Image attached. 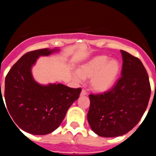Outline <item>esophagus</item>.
<instances>
[{
    "instance_id": "34e87169",
    "label": "esophagus",
    "mask_w": 156,
    "mask_h": 156,
    "mask_svg": "<svg viewBox=\"0 0 156 156\" xmlns=\"http://www.w3.org/2000/svg\"><path fill=\"white\" fill-rule=\"evenodd\" d=\"M87 95L86 91H85V89H82L81 92V95H82V96H83V95Z\"/></svg>"
}]
</instances>
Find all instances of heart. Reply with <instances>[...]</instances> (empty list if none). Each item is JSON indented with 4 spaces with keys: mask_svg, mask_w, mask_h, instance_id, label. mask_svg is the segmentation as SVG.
Here are the masks:
<instances>
[{
    "mask_svg": "<svg viewBox=\"0 0 156 156\" xmlns=\"http://www.w3.org/2000/svg\"><path fill=\"white\" fill-rule=\"evenodd\" d=\"M120 71V64L116 59L106 55L93 57L78 68L75 78H90V87L97 92H104L114 85Z\"/></svg>",
    "mask_w": 156,
    "mask_h": 156,
    "instance_id": "obj_1",
    "label": "heart"
}]
</instances>
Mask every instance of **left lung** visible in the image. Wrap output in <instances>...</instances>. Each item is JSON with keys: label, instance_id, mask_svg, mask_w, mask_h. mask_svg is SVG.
<instances>
[{"label": "left lung", "instance_id": "8db88e82", "mask_svg": "<svg viewBox=\"0 0 156 156\" xmlns=\"http://www.w3.org/2000/svg\"><path fill=\"white\" fill-rule=\"evenodd\" d=\"M121 77L112 89L89 95L88 123L104 137L123 135L134 128L147 109L151 95L148 73L137 57L120 50Z\"/></svg>", "mask_w": 156, "mask_h": 156}]
</instances>
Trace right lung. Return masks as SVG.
<instances>
[{
    "mask_svg": "<svg viewBox=\"0 0 156 156\" xmlns=\"http://www.w3.org/2000/svg\"><path fill=\"white\" fill-rule=\"evenodd\" d=\"M57 51L58 49L46 48L28 52L12 66L5 78V99L10 117L15 125L29 134L45 135L55 130L81 93V88L61 83L43 85L33 78L32 67L37 59Z\"/></svg>",
    "mask_w": 156,
    "mask_h": 156,
    "instance_id": "add662e5",
    "label": "right lung"
}]
</instances>
